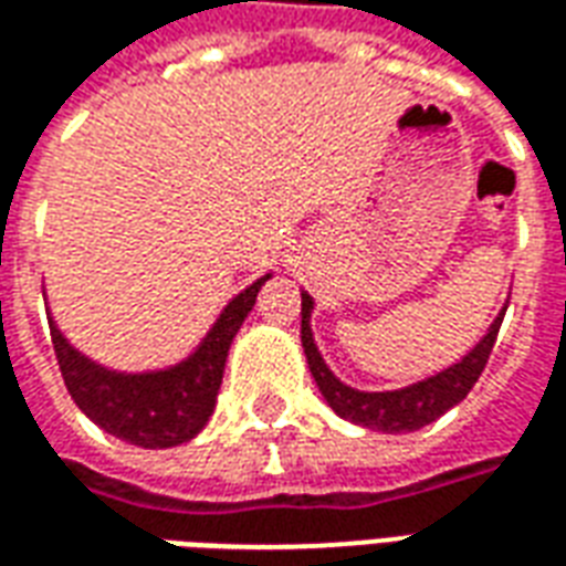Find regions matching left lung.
Wrapping results in <instances>:
<instances>
[{
  "instance_id": "1",
  "label": "left lung",
  "mask_w": 566,
  "mask_h": 566,
  "mask_svg": "<svg viewBox=\"0 0 566 566\" xmlns=\"http://www.w3.org/2000/svg\"><path fill=\"white\" fill-rule=\"evenodd\" d=\"M510 306V303H506ZM303 327H300V336H303V348H306V360L312 376H315V385L318 391L324 394V400L333 406L336 416L348 418L355 424H364L369 430H385V433H412L418 427L437 421L442 412H449L451 406H458L470 394L482 369H485L488 357H491V348L497 343V331L503 324V315L506 308L500 312L491 331L482 336V343L475 345L470 355L463 357L461 364L442 369L439 376H430V379L418 381V385H409V388H400V391H355L343 381L333 376L324 357L318 355L315 348V339H312V327H308V315H312V296L303 294Z\"/></svg>"
}]
</instances>
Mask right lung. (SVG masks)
I'll list each match as a JSON object with an SVG mask.
<instances>
[{
  "label": "right lung",
  "mask_w": 566,
  "mask_h": 566,
  "mask_svg": "<svg viewBox=\"0 0 566 566\" xmlns=\"http://www.w3.org/2000/svg\"><path fill=\"white\" fill-rule=\"evenodd\" d=\"M266 279L270 275L258 279L223 308L209 336L185 364L160 369V373L124 376V373L96 367L63 339V333L56 331V324L51 321L56 364H60L72 400L93 424L103 427L105 433L127 439L142 449H172L178 442L193 439L209 421L218 391H221L230 343L242 327V321L248 318Z\"/></svg>",
  "instance_id": "1"
}]
</instances>
